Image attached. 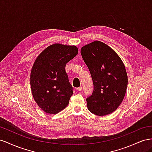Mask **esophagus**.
Returning a JSON list of instances; mask_svg holds the SVG:
<instances>
[{
  "instance_id": "esophagus-1",
  "label": "esophagus",
  "mask_w": 152,
  "mask_h": 152,
  "mask_svg": "<svg viewBox=\"0 0 152 152\" xmlns=\"http://www.w3.org/2000/svg\"><path fill=\"white\" fill-rule=\"evenodd\" d=\"M76 90L78 91V92H80V91H81L82 90V87L81 86H80V87H78V88H76Z\"/></svg>"
}]
</instances>
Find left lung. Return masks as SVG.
Wrapping results in <instances>:
<instances>
[{
    "instance_id": "left-lung-1",
    "label": "left lung",
    "mask_w": 152,
    "mask_h": 152,
    "mask_svg": "<svg viewBox=\"0 0 152 152\" xmlns=\"http://www.w3.org/2000/svg\"><path fill=\"white\" fill-rule=\"evenodd\" d=\"M81 55L94 83L92 94L86 99L88 110L98 116L111 113L122 103L127 87L122 60L111 48L99 41L82 47Z\"/></svg>"
}]
</instances>
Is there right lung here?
<instances>
[{"label":"right lung","instance_id":"obj_1","mask_svg":"<svg viewBox=\"0 0 152 152\" xmlns=\"http://www.w3.org/2000/svg\"><path fill=\"white\" fill-rule=\"evenodd\" d=\"M77 53L75 46L56 43L43 50L34 62L30 73L32 94L46 113L57 114L68 105L73 87L65 67Z\"/></svg>","mask_w":152,"mask_h":152}]
</instances>
